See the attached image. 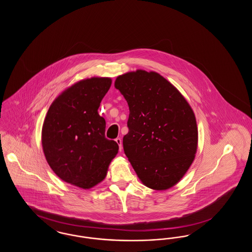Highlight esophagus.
I'll return each mask as SVG.
<instances>
[{
    "instance_id": "obj_1",
    "label": "esophagus",
    "mask_w": 252,
    "mask_h": 252,
    "mask_svg": "<svg viewBox=\"0 0 252 252\" xmlns=\"http://www.w3.org/2000/svg\"><path fill=\"white\" fill-rule=\"evenodd\" d=\"M115 141H116V143H117L118 145H119V149H120V151H122V149H123V145H122V139H121V138H116V139H115Z\"/></svg>"
}]
</instances>
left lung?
Listing matches in <instances>:
<instances>
[{
    "label": "left lung",
    "mask_w": 252,
    "mask_h": 252,
    "mask_svg": "<svg viewBox=\"0 0 252 252\" xmlns=\"http://www.w3.org/2000/svg\"><path fill=\"white\" fill-rule=\"evenodd\" d=\"M115 88L127 102L126 156L139 179L154 190L178 183L191 166L197 148L192 108L160 74L138 70L117 77Z\"/></svg>",
    "instance_id": "obj_1"
}]
</instances>
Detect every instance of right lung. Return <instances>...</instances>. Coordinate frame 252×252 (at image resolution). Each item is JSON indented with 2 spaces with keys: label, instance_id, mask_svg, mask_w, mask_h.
Wrapping results in <instances>:
<instances>
[{
  "label": "right lung",
  "instance_id": "right-lung-1",
  "mask_svg": "<svg viewBox=\"0 0 252 252\" xmlns=\"http://www.w3.org/2000/svg\"><path fill=\"white\" fill-rule=\"evenodd\" d=\"M110 85L108 77L72 85L53 102L43 123L42 147L50 167L83 189L105 179L119 150L115 141L106 138V121L97 111Z\"/></svg>",
  "mask_w": 252,
  "mask_h": 252
}]
</instances>
